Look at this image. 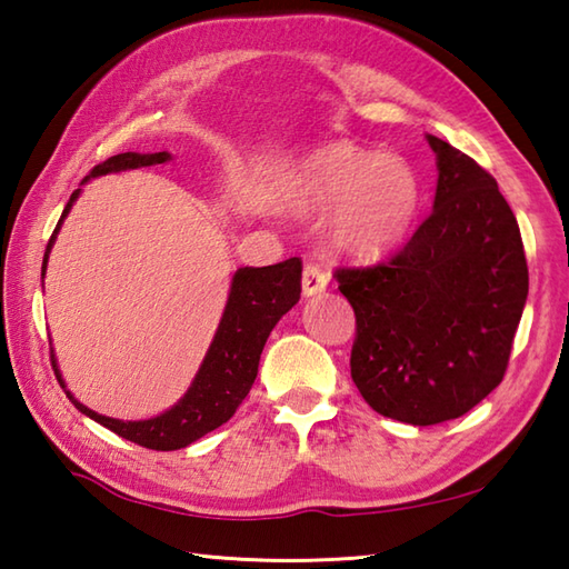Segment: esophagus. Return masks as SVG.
Wrapping results in <instances>:
<instances>
[{"instance_id":"obj_1","label":"esophagus","mask_w":569,"mask_h":569,"mask_svg":"<svg viewBox=\"0 0 569 569\" xmlns=\"http://www.w3.org/2000/svg\"><path fill=\"white\" fill-rule=\"evenodd\" d=\"M327 282H329V274L321 268V264H317V262L305 264V272H301V292H305L307 297L319 295L327 289Z\"/></svg>"}]
</instances>
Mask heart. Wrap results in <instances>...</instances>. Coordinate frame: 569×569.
I'll use <instances>...</instances> for the list:
<instances>
[{
    "label": "heart",
    "mask_w": 569,
    "mask_h": 569,
    "mask_svg": "<svg viewBox=\"0 0 569 569\" xmlns=\"http://www.w3.org/2000/svg\"><path fill=\"white\" fill-rule=\"evenodd\" d=\"M282 193L299 211H323L333 204V248L366 260L398 246L420 203V183L408 161L370 154L353 144L317 149L292 171Z\"/></svg>",
    "instance_id": "b5f03b06"
}]
</instances>
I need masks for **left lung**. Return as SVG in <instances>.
Listing matches in <instances>:
<instances>
[{
  "instance_id": "obj_1",
  "label": "left lung",
  "mask_w": 569,
  "mask_h": 569,
  "mask_svg": "<svg viewBox=\"0 0 569 569\" xmlns=\"http://www.w3.org/2000/svg\"><path fill=\"white\" fill-rule=\"evenodd\" d=\"M432 213L390 260L333 272L356 315L351 378L390 420H455L503 380L528 297L518 220L496 179L445 139Z\"/></svg>"
}]
</instances>
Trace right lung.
<instances>
[{"mask_svg": "<svg viewBox=\"0 0 569 569\" xmlns=\"http://www.w3.org/2000/svg\"><path fill=\"white\" fill-rule=\"evenodd\" d=\"M169 159H171L169 152L114 154L106 161H100L98 167H92L88 179L102 177V173H110V171L164 164ZM78 193L80 189L71 193V199H68L63 208L61 220H58L49 246H46L41 274L46 272V262H49L53 240L58 236V230H61L63 218L68 216L73 201L78 199ZM299 295H301V260L299 258H289L284 262L268 264V268H240L233 274L228 305L223 311V319L218 323L211 349H208L199 373H196L191 388L187 390V396L173 405L171 410L152 417V420H139V422L112 420V417L98 415L90 408H86V405L78 402L68 390L66 396L80 412L88 415L90 420L100 422L114 435H120L122 439H130V442L139 447L157 449V451L189 447L191 442H196V439L213 432L216 427L228 422L230 417L236 415L238 405L246 400L254 382V376H258V363H260V353L264 349V341H268L274 323L297 305ZM51 363H53L58 382H61V388H66L61 370L56 366L53 351H51Z\"/></svg>", "mask_w": 569, "mask_h": 569, "instance_id": "1", "label": "right lung"}]
</instances>
